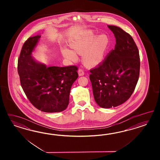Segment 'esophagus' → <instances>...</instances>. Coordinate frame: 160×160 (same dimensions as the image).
Segmentation results:
<instances>
[{"mask_svg":"<svg viewBox=\"0 0 160 160\" xmlns=\"http://www.w3.org/2000/svg\"><path fill=\"white\" fill-rule=\"evenodd\" d=\"M78 75H79L80 76H83V75L84 74V70H83L82 69V68L78 69Z\"/></svg>","mask_w":160,"mask_h":160,"instance_id":"1","label":"esophagus"}]
</instances>
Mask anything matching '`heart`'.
Here are the masks:
<instances>
[{
  "mask_svg": "<svg viewBox=\"0 0 160 160\" xmlns=\"http://www.w3.org/2000/svg\"><path fill=\"white\" fill-rule=\"evenodd\" d=\"M107 43L108 40L105 35H100L97 38L92 31H88L76 40L73 48L78 53H86L84 59L88 65L96 66L103 58ZM75 52L65 48L63 50V54L67 58L75 60L78 58V54Z\"/></svg>",
  "mask_w": 160,
  "mask_h": 160,
  "instance_id": "obj_1",
  "label": "heart"
}]
</instances>
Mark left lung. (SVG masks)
I'll use <instances>...</instances> for the list:
<instances>
[{"label":"left lung","mask_w":160,"mask_h":160,"mask_svg":"<svg viewBox=\"0 0 160 160\" xmlns=\"http://www.w3.org/2000/svg\"><path fill=\"white\" fill-rule=\"evenodd\" d=\"M114 34V49L97 68L90 70L92 92L102 108L121 105L131 97L140 75L138 49L131 35L116 26L108 25Z\"/></svg>","instance_id":"left-lung-1"}]
</instances>
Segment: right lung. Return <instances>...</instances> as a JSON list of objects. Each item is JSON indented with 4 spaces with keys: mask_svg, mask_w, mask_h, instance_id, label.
Wrapping results in <instances>:
<instances>
[{
    "mask_svg": "<svg viewBox=\"0 0 160 160\" xmlns=\"http://www.w3.org/2000/svg\"><path fill=\"white\" fill-rule=\"evenodd\" d=\"M40 37L29 38L22 46L18 64L21 86L30 102L39 110L62 112L68 105L71 87L78 78V68H48L36 62L32 53Z\"/></svg>",
    "mask_w": 160,
    "mask_h": 160,
    "instance_id": "obj_1",
    "label": "right lung"
}]
</instances>
